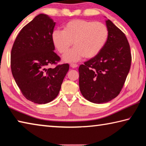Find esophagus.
<instances>
[{
  "instance_id": "34e87169",
  "label": "esophagus",
  "mask_w": 146,
  "mask_h": 146,
  "mask_svg": "<svg viewBox=\"0 0 146 146\" xmlns=\"http://www.w3.org/2000/svg\"><path fill=\"white\" fill-rule=\"evenodd\" d=\"M70 66H71V68H77L78 66V64H75V63H71V64H70Z\"/></svg>"
}]
</instances>
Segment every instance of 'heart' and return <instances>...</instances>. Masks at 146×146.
Segmentation results:
<instances>
[{
  "label": "heart",
  "mask_w": 146,
  "mask_h": 146,
  "mask_svg": "<svg viewBox=\"0 0 146 146\" xmlns=\"http://www.w3.org/2000/svg\"><path fill=\"white\" fill-rule=\"evenodd\" d=\"M109 37L106 25L100 22L74 19L66 23L63 30L56 29L52 33V42L59 54H64L72 44L73 47L63 56L66 62H76L85 56H96L104 48Z\"/></svg>",
  "instance_id": "1"
}]
</instances>
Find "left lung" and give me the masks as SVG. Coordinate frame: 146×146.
Wrapping results in <instances>:
<instances>
[{"mask_svg":"<svg viewBox=\"0 0 146 146\" xmlns=\"http://www.w3.org/2000/svg\"><path fill=\"white\" fill-rule=\"evenodd\" d=\"M109 37L96 56L79 67V85L85 99L94 104L111 101L120 94L131 64L130 46L125 35L110 20Z\"/></svg>","mask_w":146,"mask_h":146,"instance_id":"1","label":"left lung"}]
</instances>
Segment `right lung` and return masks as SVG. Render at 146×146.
<instances>
[{
	"mask_svg": "<svg viewBox=\"0 0 146 146\" xmlns=\"http://www.w3.org/2000/svg\"><path fill=\"white\" fill-rule=\"evenodd\" d=\"M56 23L39 14L24 26L11 52V72L26 99L38 104L52 102L58 95L68 71L67 63L57 64L61 58L54 52L52 33ZM56 64L54 68L47 66Z\"/></svg>",
	"mask_w": 146,
	"mask_h": 146,
	"instance_id": "add662e5",
	"label": "right lung"
}]
</instances>
